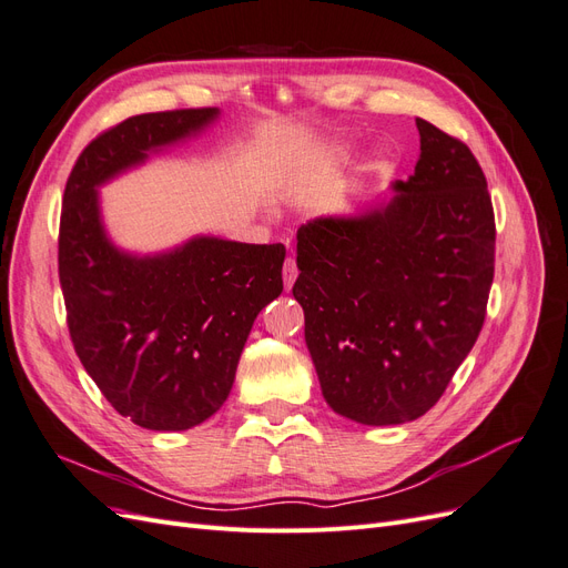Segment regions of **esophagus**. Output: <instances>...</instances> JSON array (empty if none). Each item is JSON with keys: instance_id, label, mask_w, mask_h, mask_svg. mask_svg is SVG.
I'll list each match as a JSON object with an SVG mask.
<instances>
[{"instance_id": "34e87169", "label": "esophagus", "mask_w": 568, "mask_h": 568, "mask_svg": "<svg viewBox=\"0 0 568 568\" xmlns=\"http://www.w3.org/2000/svg\"><path fill=\"white\" fill-rule=\"evenodd\" d=\"M282 274H284V286H286V291H291V286H294V282H296V277H298V267H296L294 257H286L284 267H282Z\"/></svg>"}]
</instances>
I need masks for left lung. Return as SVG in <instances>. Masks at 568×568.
Returning <instances> with one entry per match:
<instances>
[{
    "label": "left lung",
    "mask_w": 568,
    "mask_h": 568,
    "mask_svg": "<svg viewBox=\"0 0 568 568\" xmlns=\"http://www.w3.org/2000/svg\"><path fill=\"white\" fill-rule=\"evenodd\" d=\"M407 182L359 215L296 234L294 298L322 395L367 426L419 419L469 355L486 320L495 217L467 144L417 118Z\"/></svg>",
    "instance_id": "1"
}]
</instances>
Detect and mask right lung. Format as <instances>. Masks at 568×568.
<instances>
[{"label": "right lung", "mask_w": 568, "mask_h": 568, "mask_svg": "<svg viewBox=\"0 0 568 568\" xmlns=\"http://www.w3.org/2000/svg\"><path fill=\"white\" fill-rule=\"evenodd\" d=\"M217 115H132L90 142L65 182L59 280L68 332L115 412L151 432H186L227 400L257 313L284 288L286 248L194 236L165 253H128L104 230L97 189Z\"/></svg>", "instance_id": "add662e5"}]
</instances>
